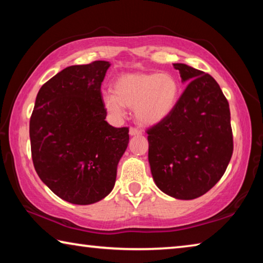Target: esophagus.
I'll return each mask as SVG.
<instances>
[{
    "label": "esophagus",
    "instance_id": "obj_1",
    "mask_svg": "<svg viewBox=\"0 0 263 263\" xmlns=\"http://www.w3.org/2000/svg\"><path fill=\"white\" fill-rule=\"evenodd\" d=\"M128 133H130V136L132 137V136H139L141 132L139 130H137V128H135V127H131L130 131H128Z\"/></svg>",
    "mask_w": 263,
    "mask_h": 263
}]
</instances>
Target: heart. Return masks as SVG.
<instances>
[{"instance_id": "obj_1", "label": "heart", "mask_w": 263, "mask_h": 263, "mask_svg": "<svg viewBox=\"0 0 263 263\" xmlns=\"http://www.w3.org/2000/svg\"><path fill=\"white\" fill-rule=\"evenodd\" d=\"M179 84L170 73H125L115 82V93L103 96V103L112 115L123 117L135 109L137 122L144 126L161 123L177 105Z\"/></svg>"}]
</instances>
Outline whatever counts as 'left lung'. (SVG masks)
Wrapping results in <instances>:
<instances>
[{
    "instance_id": "left-lung-1",
    "label": "left lung",
    "mask_w": 263,
    "mask_h": 263,
    "mask_svg": "<svg viewBox=\"0 0 263 263\" xmlns=\"http://www.w3.org/2000/svg\"><path fill=\"white\" fill-rule=\"evenodd\" d=\"M189 83L172 114L147 131L148 162L158 189L192 200L223 176L233 154L229 104L211 74L174 63Z\"/></svg>"
}]
</instances>
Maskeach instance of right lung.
I'll return each mask as SVG.
<instances>
[{
	"instance_id": "right-lung-1",
	"label": "right lung",
	"mask_w": 263,
	"mask_h": 263,
	"mask_svg": "<svg viewBox=\"0 0 263 263\" xmlns=\"http://www.w3.org/2000/svg\"><path fill=\"white\" fill-rule=\"evenodd\" d=\"M110 63L71 65L42 85L29 135L42 181L74 205L99 201L114 190L128 128L106 122L101 85Z\"/></svg>"
}]
</instances>
